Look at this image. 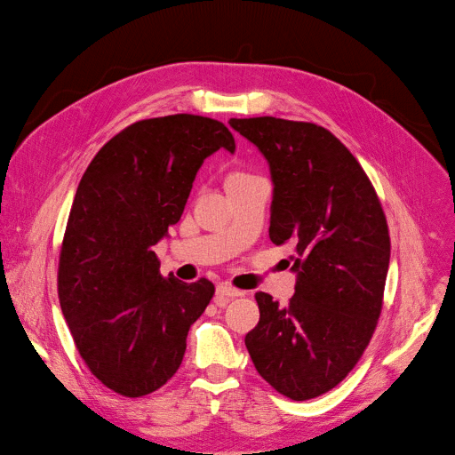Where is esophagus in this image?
Masks as SVG:
<instances>
[{"instance_id":"1","label":"esophagus","mask_w":455,"mask_h":455,"mask_svg":"<svg viewBox=\"0 0 455 455\" xmlns=\"http://www.w3.org/2000/svg\"><path fill=\"white\" fill-rule=\"evenodd\" d=\"M241 295H244L241 290H235V288H232L228 284H220L216 288V304L218 306H225L228 302V299L241 297Z\"/></svg>"}]
</instances>
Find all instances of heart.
Masks as SVG:
<instances>
[{"mask_svg": "<svg viewBox=\"0 0 455 455\" xmlns=\"http://www.w3.org/2000/svg\"><path fill=\"white\" fill-rule=\"evenodd\" d=\"M244 176H248V174H244V172H232V174L228 176V180H234V178H244Z\"/></svg>", "mask_w": 455, "mask_h": 455, "instance_id": "heart-1", "label": "heart"}]
</instances>
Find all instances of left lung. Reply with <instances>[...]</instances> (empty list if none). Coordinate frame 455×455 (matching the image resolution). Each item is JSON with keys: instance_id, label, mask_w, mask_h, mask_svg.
Masks as SVG:
<instances>
[{"instance_id": "1", "label": "left lung", "mask_w": 455, "mask_h": 455, "mask_svg": "<svg viewBox=\"0 0 455 455\" xmlns=\"http://www.w3.org/2000/svg\"><path fill=\"white\" fill-rule=\"evenodd\" d=\"M228 124L270 165V239L293 246L297 274L288 306L255 293L261 316L244 344L277 393L311 400L349 374L376 330L391 259L387 220L362 165L328 129L275 116Z\"/></svg>"}]
</instances>
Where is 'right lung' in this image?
Wrapping results in <instances>:
<instances>
[{"instance_id":"1","label":"right lung","mask_w":455,"mask_h":455,"mask_svg":"<svg viewBox=\"0 0 455 455\" xmlns=\"http://www.w3.org/2000/svg\"><path fill=\"white\" fill-rule=\"evenodd\" d=\"M235 151L200 115L135 122L95 155L64 232L57 290L79 355L111 391L155 393L178 371L187 333L214 295L207 279L160 275L153 246L183 214L204 160Z\"/></svg>"}]
</instances>
